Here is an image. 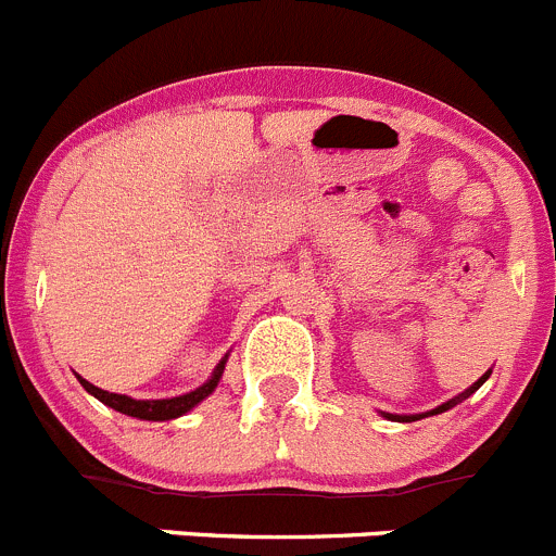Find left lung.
Segmentation results:
<instances>
[{
    "instance_id": "8db88e82",
    "label": "left lung",
    "mask_w": 556,
    "mask_h": 556,
    "mask_svg": "<svg viewBox=\"0 0 556 556\" xmlns=\"http://www.w3.org/2000/svg\"><path fill=\"white\" fill-rule=\"evenodd\" d=\"M489 376H491V370L485 372V376H480V378H477V381L471 383V387L466 389V392H460L458 397H453V401L442 403V406H435L433 412H425V414H383V417H387V419H395V422H414V419H422V417H433V414H442V412H447V408H453L455 403L466 401V397H469L471 392H477V389H480L482 383H485V378H489Z\"/></svg>"
}]
</instances>
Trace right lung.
<instances>
[{
    "mask_svg": "<svg viewBox=\"0 0 556 556\" xmlns=\"http://www.w3.org/2000/svg\"><path fill=\"white\" fill-rule=\"evenodd\" d=\"M225 365H227V356L219 362V365H216L214 376L207 378L202 387H197L194 392H186V395H180V397H167V401H134V397H128V395H117V392H106V389L92 387V383L81 376H76V378H79L81 387H85L92 397H98L103 406L126 414V417L150 419V422H164V419L184 417V414L191 412L197 403L205 401V397L216 389V383H219L222 372H225Z\"/></svg>",
    "mask_w": 556,
    "mask_h": 556,
    "instance_id": "right-lung-1",
    "label": "right lung"
}]
</instances>
